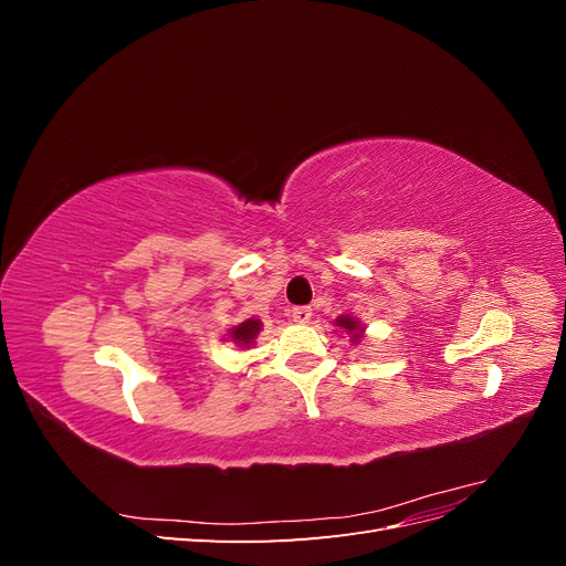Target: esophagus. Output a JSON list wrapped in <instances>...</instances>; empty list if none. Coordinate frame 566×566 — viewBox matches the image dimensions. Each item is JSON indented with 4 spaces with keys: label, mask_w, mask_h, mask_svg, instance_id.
Here are the masks:
<instances>
[{
    "label": "esophagus",
    "mask_w": 566,
    "mask_h": 566,
    "mask_svg": "<svg viewBox=\"0 0 566 566\" xmlns=\"http://www.w3.org/2000/svg\"><path fill=\"white\" fill-rule=\"evenodd\" d=\"M312 316H314V312L310 310V306H295L293 310V321H297V323H310Z\"/></svg>",
    "instance_id": "esophagus-1"
}]
</instances>
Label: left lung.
Returning <instances> with one entry per match:
<instances>
[{"label": "left lung", "instance_id": "left-lung-1", "mask_svg": "<svg viewBox=\"0 0 566 566\" xmlns=\"http://www.w3.org/2000/svg\"><path fill=\"white\" fill-rule=\"evenodd\" d=\"M333 323H335V328H337L339 333H347V335H349L352 345H358V342H361V339L366 337V325L361 323V318L342 314V316H337Z\"/></svg>", "mask_w": 566, "mask_h": 566}]
</instances>
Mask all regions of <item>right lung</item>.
Here are the masks:
<instances>
[{
  "label": "right lung",
  "instance_id": "right-lung-1",
  "mask_svg": "<svg viewBox=\"0 0 566 566\" xmlns=\"http://www.w3.org/2000/svg\"><path fill=\"white\" fill-rule=\"evenodd\" d=\"M262 328H264V323L256 316H252V318H245L241 323L231 325V328L227 331V339L233 342L238 349H252L256 337H260V333H262Z\"/></svg>",
  "mask_w": 566,
  "mask_h": 566
}]
</instances>
